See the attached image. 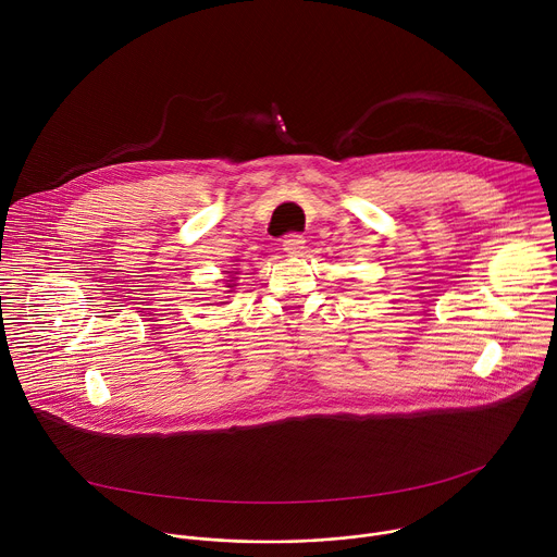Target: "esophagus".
Listing matches in <instances>:
<instances>
[{
  "label": "esophagus",
  "instance_id": "obj_1",
  "mask_svg": "<svg viewBox=\"0 0 557 557\" xmlns=\"http://www.w3.org/2000/svg\"><path fill=\"white\" fill-rule=\"evenodd\" d=\"M306 245V240H304V235H299V233H288L284 240H282V247H284V251L288 253V256H293V258H297V256H301L304 253V247Z\"/></svg>",
  "mask_w": 557,
  "mask_h": 557
}]
</instances>
